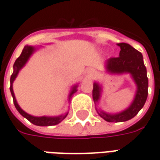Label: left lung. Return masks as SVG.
<instances>
[{
  "mask_svg": "<svg viewBox=\"0 0 160 160\" xmlns=\"http://www.w3.org/2000/svg\"><path fill=\"white\" fill-rule=\"evenodd\" d=\"M120 54L118 57H111L107 61V70L111 73H129L137 85V92L133 103L127 110L118 114H106L103 111L98 113L101 118L109 122H119L130 120L138 114L144 106L148 94V79L147 76V68L143 62V56L141 52L132 46L121 42ZM101 87L98 83L93 84L92 98L96 103L100 97Z\"/></svg>",
  "mask_w": 160,
  "mask_h": 160,
  "instance_id": "1",
  "label": "left lung"
}]
</instances>
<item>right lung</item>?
Returning <instances> with one entry per match:
<instances>
[{
	"instance_id": "right-lung-1",
	"label": "right lung",
	"mask_w": 160,
	"mask_h": 160,
	"mask_svg": "<svg viewBox=\"0 0 160 160\" xmlns=\"http://www.w3.org/2000/svg\"><path fill=\"white\" fill-rule=\"evenodd\" d=\"M35 50V49L32 47V46H25V48L22 50V53L21 55L16 59L15 62L13 64V73L11 75V78H10V83H11V86H10V92H11V94H12V98H13V104L15 105V108L17 109V111H19L20 114L22 115L24 118H26L28 121H30L32 123L35 124L37 126H52V125H56V124L60 123L62 121L66 118L68 116V113L66 115H63V116H60V117H55V118H50V117H40V118H38V117H32L31 115L27 114L26 112L23 111L21 108L19 107V104L16 101L15 96H14V93H13V90H12V82L13 80H15V78L18 75L19 73V71L21 68H22L24 65L26 64L27 60L29 59V57L31 56V55L32 54L33 51ZM76 87L77 86H74L73 87V90L71 92V93L69 95V99L71 96L73 95L74 92H76Z\"/></svg>"
}]
</instances>
